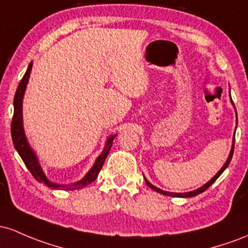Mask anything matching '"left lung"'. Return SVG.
Here are the masks:
<instances>
[{
  "mask_svg": "<svg viewBox=\"0 0 248 248\" xmlns=\"http://www.w3.org/2000/svg\"><path fill=\"white\" fill-rule=\"evenodd\" d=\"M231 102H232V104H233V101L232 99H231ZM234 105V104H233ZM234 110H235V108H234ZM236 112V111H235ZM236 124H238V118H236ZM234 140L235 139L233 138V141H232V147H231V151H230V155H229V158H227V160H226V163L224 164V165H222V168L219 170L218 172H217V174L216 176H214L212 179H210L208 180V182L206 183V184L205 185H202V187H199V188H197V190H193V191H190V192H185V193H174V192H168V191H163V190H160V188H158L157 186H155V185H152L151 183L149 182V180L146 179L145 177V183H146V185L149 186L150 188H152V190H155V192H158V193H161V194H165V196H170V197H179V198H191V197H194V196H198V194H200V193H202V192L204 191H206L208 187H210L211 185L213 184L214 182H216L217 179H218L219 177H220V174L222 173V172L225 171V170L227 169V166H229V164H230V161H231V159H232V155H233V152H234Z\"/></svg>",
  "mask_w": 248,
  "mask_h": 248,
  "instance_id": "obj_1",
  "label": "left lung"
}]
</instances>
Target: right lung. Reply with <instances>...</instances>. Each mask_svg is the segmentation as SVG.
I'll return each instance as SVG.
<instances>
[{"label":"right lung","instance_id":"right-lung-1","mask_svg":"<svg viewBox=\"0 0 248 248\" xmlns=\"http://www.w3.org/2000/svg\"><path fill=\"white\" fill-rule=\"evenodd\" d=\"M32 68V62L29 64L28 66L27 72L24 74L23 78H22L21 82H19L17 90H16L15 97H14V117L12 122V138L14 146H15L16 151L18 152L19 157L22 158L23 163L26 164L27 169L29 170L30 173L34 176V178L37 180L38 183H42V184L49 186L52 190H66V191H72V190H79V188L85 187L89 184L94 182L96 178L98 177L99 171H101L103 168V164H104L105 158L109 155L111 146H112L113 139L117 136L111 135L109 138L107 139V143H105L104 149L101 152V155L97 157V159L94 160L93 168L88 171V173L85 174L82 179L78 180V182L74 183V184L69 185H61L56 184V183H52L46 178V174H44L43 170H42V166L38 161L37 155H36L35 151L30 146L29 141L26 137V133H24V127H23V116H22V104H23V97L24 93H26L27 84L29 82L30 72H31Z\"/></svg>","mask_w":248,"mask_h":248}]
</instances>
